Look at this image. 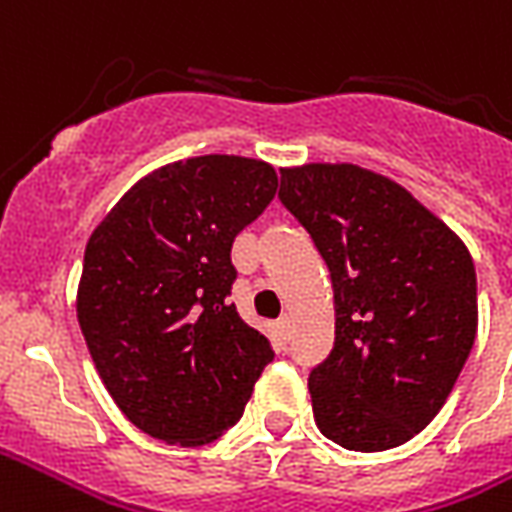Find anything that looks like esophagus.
<instances>
[{
    "instance_id": "esophagus-1",
    "label": "esophagus",
    "mask_w": 512,
    "mask_h": 512,
    "mask_svg": "<svg viewBox=\"0 0 512 512\" xmlns=\"http://www.w3.org/2000/svg\"><path fill=\"white\" fill-rule=\"evenodd\" d=\"M279 335H282L284 341H290V335H292V319L284 314L282 319H279Z\"/></svg>"
}]
</instances>
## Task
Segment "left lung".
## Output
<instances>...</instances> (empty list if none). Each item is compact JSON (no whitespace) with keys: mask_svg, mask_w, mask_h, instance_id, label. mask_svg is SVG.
<instances>
[{"mask_svg":"<svg viewBox=\"0 0 512 512\" xmlns=\"http://www.w3.org/2000/svg\"><path fill=\"white\" fill-rule=\"evenodd\" d=\"M279 201L333 282V351L308 376L319 432L365 454L403 446L438 416L473 349V257L405 187L351 163L284 169Z\"/></svg>","mask_w":512,"mask_h":512,"instance_id":"obj_1","label":"left lung"}]
</instances>
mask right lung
I'll return each instance as SVG.
<instances>
[{
  "mask_svg": "<svg viewBox=\"0 0 512 512\" xmlns=\"http://www.w3.org/2000/svg\"><path fill=\"white\" fill-rule=\"evenodd\" d=\"M273 166L201 155L152 171L88 239L77 319L93 365L131 424L204 446L244 413L273 360L230 303V249L276 195Z\"/></svg>",
  "mask_w": 512,
  "mask_h": 512,
  "instance_id": "add662e5",
  "label": "right lung"
}]
</instances>
